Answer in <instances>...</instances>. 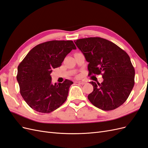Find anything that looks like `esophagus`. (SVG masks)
<instances>
[{"label": "esophagus", "instance_id": "esophagus-1", "mask_svg": "<svg viewBox=\"0 0 148 148\" xmlns=\"http://www.w3.org/2000/svg\"><path fill=\"white\" fill-rule=\"evenodd\" d=\"M76 83H79V84H82V85L85 84V82H81V81H77V82H76Z\"/></svg>", "mask_w": 148, "mask_h": 148}]
</instances>
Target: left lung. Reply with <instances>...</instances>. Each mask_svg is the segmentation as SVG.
<instances>
[{
  "mask_svg": "<svg viewBox=\"0 0 148 148\" xmlns=\"http://www.w3.org/2000/svg\"><path fill=\"white\" fill-rule=\"evenodd\" d=\"M75 43L88 62V76L102 75L101 83L91 82L93 91L88 96L103 110L117 108L127 101L135 84V69L127 53L108 40L99 37L77 39Z\"/></svg>",
  "mask_w": 148,
  "mask_h": 148,
  "instance_id": "1",
  "label": "left lung"
}]
</instances>
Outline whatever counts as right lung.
I'll return each instance as SVG.
<instances>
[{
  "instance_id": "right-lung-1",
  "label": "right lung",
  "mask_w": 148,
  "mask_h": 148,
  "mask_svg": "<svg viewBox=\"0 0 148 148\" xmlns=\"http://www.w3.org/2000/svg\"><path fill=\"white\" fill-rule=\"evenodd\" d=\"M72 41H50L36 46L18 66L16 79L22 97L34 110L50 113L66 100L73 83L65 79L52 83L53 69L61 66L66 56L76 49Z\"/></svg>"
}]
</instances>
